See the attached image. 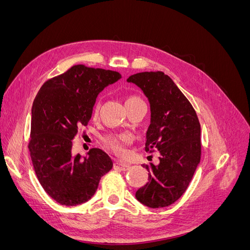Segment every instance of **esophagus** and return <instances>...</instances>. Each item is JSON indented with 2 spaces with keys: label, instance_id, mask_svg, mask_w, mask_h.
Returning a JSON list of instances; mask_svg holds the SVG:
<instances>
[{
  "label": "esophagus",
  "instance_id": "1",
  "mask_svg": "<svg viewBox=\"0 0 250 250\" xmlns=\"http://www.w3.org/2000/svg\"><path fill=\"white\" fill-rule=\"evenodd\" d=\"M113 167H115V169H118V170H121V171H126V170L129 169L130 165L126 164L122 161H116L115 164H113Z\"/></svg>",
  "mask_w": 250,
  "mask_h": 250
}]
</instances>
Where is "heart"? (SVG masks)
<instances>
[{"mask_svg": "<svg viewBox=\"0 0 250 250\" xmlns=\"http://www.w3.org/2000/svg\"><path fill=\"white\" fill-rule=\"evenodd\" d=\"M137 102H144L142 98L139 96H129L126 99L125 104L128 103H137ZM101 106V103L99 100H97L94 106V112L95 115H97L98 111H99ZM131 137L130 134L128 133H116V134H110L108 137L105 139V144L108 148H110L113 152H116L118 154H124L126 152V146L129 145L131 143Z\"/></svg>", "mask_w": 250, "mask_h": 250, "instance_id": "obj_1", "label": "heart"}]
</instances>
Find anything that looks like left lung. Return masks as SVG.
Here are the masks:
<instances>
[{"mask_svg": "<svg viewBox=\"0 0 250 250\" xmlns=\"http://www.w3.org/2000/svg\"><path fill=\"white\" fill-rule=\"evenodd\" d=\"M128 82L140 86L150 102L151 124L146 151H160L158 165H144L148 183L135 193L145 206H171L187 191L200 162V123L194 107L173 80L164 72L131 75Z\"/></svg>", "mask_w": 250, "mask_h": 250, "instance_id": "8db88e82", "label": "left lung"}]
</instances>
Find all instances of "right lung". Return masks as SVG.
Returning <instances> with one entry per match:
<instances>
[{"label":"right lung","mask_w":250,"mask_h":250,"mask_svg":"<svg viewBox=\"0 0 250 250\" xmlns=\"http://www.w3.org/2000/svg\"><path fill=\"white\" fill-rule=\"evenodd\" d=\"M116 71L73 65L48 79L32 105L29 151L37 179L52 199L75 207L96 193L101 177L112 168L111 158L93 148L88 157L72 155L73 139L93 115L96 98L108 84L118 81Z\"/></svg>","instance_id":"1"}]
</instances>
